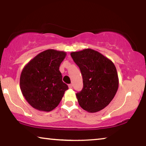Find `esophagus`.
I'll return each mask as SVG.
<instances>
[{
  "label": "esophagus",
  "mask_w": 146,
  "mask_h": 146,
  "mask_svg": "<svg viewBox=\"0 0 146 146\" xmlns=\"http://www.w3.org/2000/svg\"><path fill=\"white\" fill-rule=\"evenodd\" d=\"M68 87H69V88H70V89H72L73 85L71 84H69V85H68Z\"/></svg>",
  "instance_id": "1"
}]
</instances>
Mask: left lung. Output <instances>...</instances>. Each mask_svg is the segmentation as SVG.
<instances>
[{"label":"left lung","instance_id":"8db88e82","mask_svg":"<svg viewBox=\"0 0 146 146\" xmlns=\"http://www.w3.org/2000/svg\"><path fill=\"white\" fill-rule=\"evenodd\" d=\"M71 56L83 78L82 90L76 93L79 105L90 113L99 111L111 102L118 90L119 82L115 64L89 48L71 52Z\"/></svg>","mask_w":146,"mask_h":146}]
</instances>
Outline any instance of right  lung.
Returning <instances> with one entry per match:
<instances>
[{"label": "right lung", "instance_id": "add662e5", "mask_svg": "<svg viewBox=\"0 0 146 146\" xmlns=\"http://www.w3.org/2000/svg\"><path fill=\"white\" fill-rule=\"evenodd\" d=\"M66 56L65 51L47 49L24 66L20 77V88L26 101L33 108L51 111L59 104L68 90L59 71Z\"/></svg>", "mask_w": 146, "mask_h": 146}]
</instances>
